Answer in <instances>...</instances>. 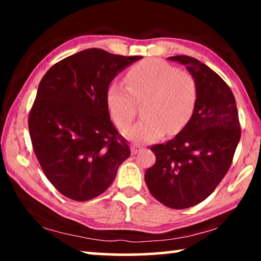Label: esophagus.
Listing matches in <instances>:
<instances>
[{
	"label": "esophagus",
	"mask_w": 261,
	"mask_h": 261,
	"mask_svg": "<svg viewBox=\"0 0 261 261\" xmlns=\"http://www.w3.org/2000/svg\"><path fill=\"white\" fill-rule=\"evenodd\" d=\"M140 151H143V147H141L140 145H137V144L131 145V153L132 154H137V153H139Z\"/></svg>",
	"instance_id": "esophagus-1"
}]
</instances>
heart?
<instances>
[{
  "instance_id": "heart-1",
  "label": "heart",
  "mask_w": 261,
  "mask_h": 261,
  "mask_svg": "<svg viewBox=\"0 0 261 261\" xmlns=\"http://www.w3.org/2000/svg\"><path fill=\"white\" fill-rule=\"evenodd\" d=\"M125 86L109 84L106 106L120 130L129 126L143 102L144 117L125 132L137 143H151L167 132L177 134L191 120L198 101V85L188 71L159 59H146L127 70Z\"/></svg>"
}]
</instances>
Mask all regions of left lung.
<instances>
[{
    "label": "left lung",
    "mask_w": 261,
    "mask_h": 261,
    "mask_svg": "<svg viewBox=\"0 0 261 261\" xmlns=\"http://www.w3.org/2000/svg\"><path fill=\"white\" fill-rule=\"evenodd\" d=\"M196 79L198 101L191 120L166 144L151 147L155 163L145 173L152 196L174 210L189 208L214 191L231 166L241 124L230 87L206 64L187 55L170 56Z\"/></svg>",
    "instance_id": "left-lung-1"
}]
</instances>
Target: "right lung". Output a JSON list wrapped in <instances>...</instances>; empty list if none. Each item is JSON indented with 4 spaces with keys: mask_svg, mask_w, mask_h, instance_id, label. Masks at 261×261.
Masks as SVG:
<instances>
[{
    "mask_svg": "<svg viewBox=\"0 0 261 261\" xmlns=\"http://www.w3.org/2000/svg\"><path fill=\"white\" fill-rule=\"evenodd\" d=\"M140 59L88 48L57 62L39 84L29 115L33 151L46 177L70 199L100 196L130 156L105 98L116 74Z\"/></svg>",
    "mask_w": 261,
    "mask_h": 261,
    "instance_id": "obj_1",
    "label": "right lung"
}]
</instances>
